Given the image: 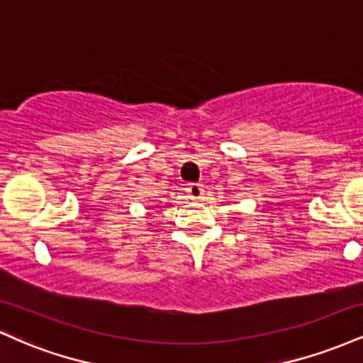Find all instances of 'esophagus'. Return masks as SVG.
I'll list each match as a JSON object with an SVG mask.
<instances>
[{"label":"esophagus","mask_w":363,"mask_h":363,"mask_svg":"<svg viewBox=\"0 0 363 363\" xmlns=\"http://www.w3.org/2000/svg\"><path fill=\"white\" fill-rule=\"evenodd\" d=\"M187 193L193 199H199L203 196V186L201 184H189L187 186Z\"/></svg>","instance_id":"obj_1"}]
</instances>
